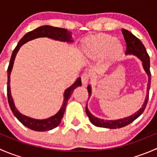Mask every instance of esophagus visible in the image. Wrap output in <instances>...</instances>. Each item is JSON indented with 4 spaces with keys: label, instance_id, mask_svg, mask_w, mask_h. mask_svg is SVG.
<instances>
[{
    "label": "esophagus",
    "instance_id": "esophagus-1",
    "mask_svg": "<svg viewBox=\"0 0 157 157\" xmlns=\"http://www.w3.org/2000/svg\"><path fill=\"white\" fill-rule=\"evenodd\" d=\"M81 80H82V83L84 86H86L87 85V83L90 81V76L87 74H83L81 77Z\"/></svg>",
    "mask_w": 157,
    "mask_h": 157
}]
</instances>
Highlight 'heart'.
<instances>
[{
    "instance_id": "1",
    "label": "heart",
    "mask_w": 157,
    "mask_h": 157,
    "mask_svg": "<svg viewBox=\"0 0 157 157\" xmlns=\"http://www.w3.org/2000/svg\"><path fill=\"white\" fill-rule=\"evenodd\" d=\"M82 50L86 57L92 59L108 56L117 59L123 52V45L110 35L100 34L86 37L82 42Z\"/></svg>"
}]
</instances>
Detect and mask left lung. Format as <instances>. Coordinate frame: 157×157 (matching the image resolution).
<instances>
[{
  "mask_svg": "<svg viewBox=\"0 0 157 157\" xmlns=\"http://www.w3.org/2000/svg\"><path fill=\"white\" fill-rule=\"evenodd\" d=\"M121 32H122L124 40H125L126 42V45H127V48H126L125 54L126 55H135L136 57H137V58L142 61L144 69L145 72L147 73V76H148V83H147L146 97H145L144 102V104L142 105L141 108L139 109L138 111L134 112V114H132V115H130V116H128L124 118H120V119L117 120H104L94 116V115H92L91 112L89 111L87 104H86V115H87L89 118H90V121H91L92 124H94L96 127L110 128V129H116V128H121L124 127V126H127L128 124H131V123L133 122L134 120L137 119V118L143 113L145 108H146L147 101H148L149 99V90H150V82H151V74H150V57H149L148 54H147L144 45L143 43L140 42V39H137L135 36H134L131 32L128 31V30L122 29H121ZM87 90L89 93V98H90L92 94V90L90 85H88Z\"/></svg>",
  "mask_w": 157,
  "mask_h": 157,
  "instance_id": "obj_1",
  "label": "left lung"
}]
</instances>
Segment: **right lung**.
I'll return each instance as SVG.
<instances>
[{
  "mask_svg": "<svg viewBox=\"0 0 157 157\" xmlns=\"http://www.w3.org/2000/svg\"><path fill=\"white\" fill-rule=\"evenodd\" d=\"M41 37H48L49 39H55L56 41H60V42H67V43H72L74 40L72 39L71 32L67 31L66 29L58 27H54L51 26H42L36 28V29L33 31L29 32L26 33L23 38L20 40V42L17 44V47L14 48L13 52L12 55H11L10 64H9L8 68H7V98H8L9 105H10L11 111L13 113L14 116L22 123L24 126L27 127L29 129L33 130L36 131H50L53 128L58 127L61 123V119L64 116V111H65L66 105H67V101L70 97L72 95L73 92L77 86H80L82 85L81 78L78 77L76 80V81L69 86L68 88L64 90V101H63L62 105H61L60 110L57 112L53 116L49 117L45 119H36V118H30V117L26 116L23 115L18 111V109L16 108L15 104H14L13 99L12 96H11L10 92V74L12 71L13 66L14 60H15L16 55L17 52L20 50V47L25 43H26L29 41L33 40V39H37V38Z\"/></svg>",
  "mask_w": 157,
  "mask_h": 157,
  "instance_id": "right-lung-1",
  "label": "right lung"
}]
</instances>
